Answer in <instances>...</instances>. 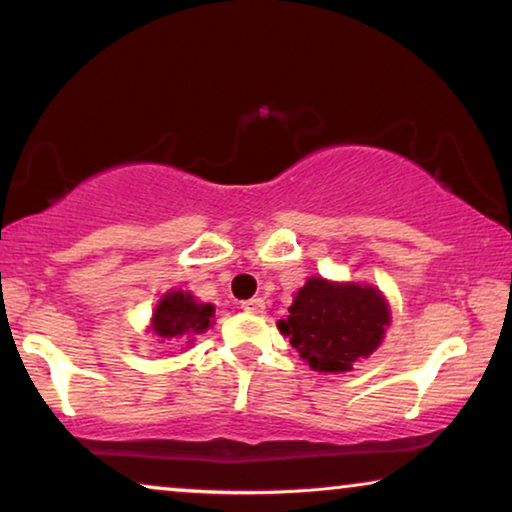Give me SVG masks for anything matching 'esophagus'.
Masks as SVG:
<instances>
[{
  "mask_svg": "<svg viewBox=\"0 0 512 512\" xmlns=\"http://www.w3.org/2000/svg\"><path fill=\"white\" fill-rule=\"evenodd\" d=\"M242 310L249 314H263L265 312V300L263 298H249L242 303Z\"/></svg>",
  "mask_w": 512,
  "mask_h": 512,
  "instance_id": "esophagus-1",
  "label": "esophagus"
}]
</instances>
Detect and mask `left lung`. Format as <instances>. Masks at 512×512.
<instances>
[{"instance_id":"1","label":"left lung","mask_w":512,"mask_h":512,"mask_svg":"<svg viewBox=\"0 0 512 512\" xmlns=\"http://www.w3.org/2000/svg\"><path fill=\"white\" fill-rule=\"evenodd\" d=\"M389 324V300L377 286L307 277L277 328L312 370L338 375L368 359Z\"/></svg>"}]
</instances>
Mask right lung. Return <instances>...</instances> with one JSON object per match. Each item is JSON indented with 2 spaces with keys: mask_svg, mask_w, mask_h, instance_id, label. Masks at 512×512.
Returning <instances> with one entry per match:
<instances>
[{
  "mask_svg": "<svg viewBox=\"0 0 512 512\" xmlns=\"http://www.w3.org/2000/svg\"><path fill=\"white\" fill-rule=\"evenodd\" d=\"M214 310L212 303H200L191 291L170 289L153 307L149 331L160 342L184 340L186 345H193L195 335L205 333L214 324Z\"/></svg>",
  "mask_w": 512,
  "mask_h": 512,
  "instance_id": "1",
  "label": "right lung"
}]
</instances>
